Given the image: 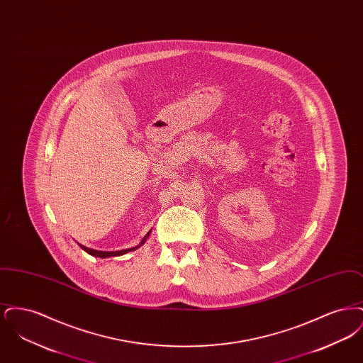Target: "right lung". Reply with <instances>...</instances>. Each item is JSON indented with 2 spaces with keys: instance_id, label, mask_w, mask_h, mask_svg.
Returning <instances> with one entry per match:
<instances>
[{
  "instance_id": "add662e5",
  "label": "right lung",
  "mask_w": 363,
  "mask_h": 363,
  "mask_svg": "<svg viewBox=\"0 0 363 363\" xmlns=\"http://www.w3.org/2000/svg\"><path fill=\"white\" fill-rule=\"evenodd\" d=\"M150 234H151V230L147 233V235L141 240V242L138 243V246H135V247H130V249H123V250H117V252H102V250H95V249H89V247H86V246H83V245H80V247L83 249V250H86L88 255H91V256H94V257H102V259H106V257H114V256H122V255H125V253H128V252H132V250H136L138 249L141 245H144V242L147 241V238L150 237Z\"/></svg>"
}]
</instances>
